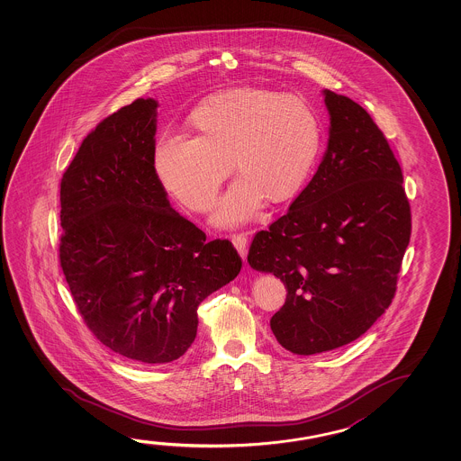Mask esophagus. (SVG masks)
<instances>
[{"label": "esophagus", "mask_w": 461, "mask_h": 461, "mask_svg": "<svg viewBox=\"0 0 461 461\" xmlns=\"http://www.w3.org/2000/svg\"><path fill=\"white\" fill-rule=\"evenodd\" d=\"M231 241H233V246L236 248V250L240 252V256L242 258H246L248 256V241H249V238H248V234L246 233H238L233 234V238H231Z\"/></svg>", "instance_id": "esophagus-1"}]
</instances>
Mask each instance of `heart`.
Instances as JSON below:
<instances>
[{"instance_id": "heart-1", "label": "heart", "mask_w": 461, "mask_h": 461, "mask_svg": "<svg viewBox=\"0 0 461 461\" xmlns=\"http://www.w3.org/2000/svg\"><path fill=\"white\" fill-rule=\"evenodd\" d=\"M194 140L162 136L152 152L160 186L183 207L212 211L233 162L241 180L217 211L221 225L249 220L265 199L289 201L303 189L321 148V125L307 101L241 86L213 93L188 117Z\"/></svg>"}]
</instances>
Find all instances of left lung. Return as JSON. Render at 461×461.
<instances>
[{
	"label": "left lung",
	"mask_w": 461,
	"mask_h": 461,
	"mask_svg": "<svg viewBox=\"0 0 461 461\" xmlns=\"http://www.w3.org/2000/svg\"><path fill=\"white\" fill-rule=\"evenodd\" d=\"M328 149L289 211L254 236L248 262L286 303L270 320L283 348L313 355L368 331L393 303L411 234L403 175L360 104L325 90Z\"/></svg>",
	"instance_id": "8db88e82"
}]
</instances>
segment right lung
I'll return each instance as SVG.
<instances>
[{
	"mask_svg": "<svg viewBox=\"0 0 461 461\" xmlns=\"http://www.w3.org/2000/svg\"><path fill=\"white\" fill-rule=\"evenodd\" d=\"M154 99L121 107L86 135L61 180L59 262L95 338L130 362L180 358L197 307L241 272L228 240L170 207L160 186Z\"/></svg>",
	"mask_w": 461,
	"mask_h": 461,
	"instance_id": "add662e5",
	"label": "right lung"
}]
</instances>
